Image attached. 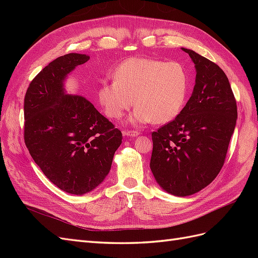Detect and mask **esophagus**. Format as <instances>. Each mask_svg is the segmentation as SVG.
I'll list each match as a JSON object with an SVG mask.
<instances>
[{
    "label": "esophagus",
    "instance_id": "1",
    "mask_svg": "<svg viewBox=\"0 0 258 258\" xmlns=\"http://www.w3.org/2000/svg\"><path fill=\"white\" fill-rule=\"evenodd\" d=\"M123 135H126L127 137H138L139 136V132L137 130H124L123 131Z\"/></svg>",
    "mask_w": 258,
    "mask_h": 258
}]
</instances>
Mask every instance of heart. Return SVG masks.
I'll return each instance as SVG.
<instances>
[{
  "mask_svg": "<svg viewBox=\"0 0 258 258\" xmlns=\"http://www.w3.org/2000/svg\"><path fill=\"white\" fill-rule=\"evenodd\" d=\"M188 91V75L178 62L134 57L122 61L112 82L99 86L98 100L108 118L119 119L135 103L134 123H166L178 115Z\"/></svg>",
  "mask_w": 258,
  "mask_h": 258,
  "instance_id": "heart-1",
  "label": "heart"
}]
</instances>
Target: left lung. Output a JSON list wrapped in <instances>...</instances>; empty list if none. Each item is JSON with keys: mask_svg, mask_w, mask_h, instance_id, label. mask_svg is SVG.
<instances>
[{"mask_svg": "<svg viewBox=\"0 0 258 258\" xmlns=\"http://www.w3.org/2000/svg\"><path fill=\"white\" fill-rule=\"evenodd\" d=\"M196 67V85L173 120L152 132L151 170L175 196H189L220 173L237 120V101L227 76L214 62L182 48Z\"/></svg>", "mask_w": 258, "mask_h": 258, "instance_id": "obj_1", "label": "left lung"}]
</instances>
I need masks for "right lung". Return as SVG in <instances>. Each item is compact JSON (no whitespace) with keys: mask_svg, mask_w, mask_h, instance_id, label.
Segmentation results:
<instances>
[{"mask_svg":"<svg viewBox=\"0 0 258 258\" xmlns=\"http://www.w3.org/2000/svg\"><path fill=\"white\" fill-rule=\"evenodd\" d=\"M88 60L68 53L51 61L30 83L23 106L30 155L50 182L73 195L101 184L122 140L121 131L88 100L63 91L66 76Z\"/></svg>","mask_w":258,"mask_h":258,"instance_id":"1","label":"right lung"}]
</instances>
